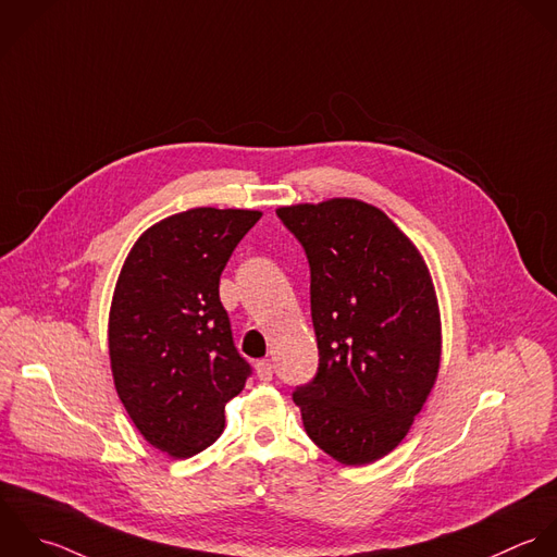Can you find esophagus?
I'll use <instances>...</instances> for the list:
<instances>
[{"instance_id": "obj_1", "label": "esophagus", "mask_w": 557, "mask_h": 557, "mask_svg": "<svg viewBox=\"0 0 557 557\" xmlns=\"http://www.w3.org/2000/svg\"><path fill=\"white\" fill-rule=\"evenodd\" d=\"M256 375L260 382H271L273 380V364L269 360H258L256 362Z\"/></svg>"}]
</instances>
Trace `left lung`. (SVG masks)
Masks as SVG:
<instances>
[{"mask_svg": "<svg viewBox=\"0 0 557 557\" xmlns=\"http://www.w3.org/2000/svg\"><path fill=\"white\" fill-rule=\"evenodd\" d=\"M310 262L317 377L293 393L312 443L345 467L388 456L423 410L443 356L432 273L384 210L354 197L280 206Z\"/></svg>", "mask_w": 557, "mask_h": 557, "instance_id": "8db88e82", "label": "left lung"}]
</instances>
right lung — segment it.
<instances>
[{"mask_svg": "<svg viewBox=\"0 0 557 557\" xmlns=\"http://www.w3.org/2000/svg\"><path fill=\"white\" fill-rule=\"evenodd\" d=\"M260 210L190 208L147 227L132 245L108 317L116 395L140 436L184 460L225 428V404L249 364L232 343L221 273Z\"/></svg>", "mask_w": 557, "mask_h": 557, "instance_id": "1", "label": "right lung"}]
</instances>
